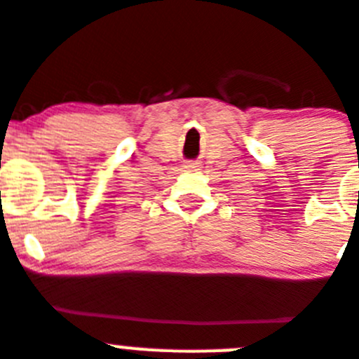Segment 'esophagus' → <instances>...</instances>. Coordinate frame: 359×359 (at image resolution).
<instances>
[{
  "instance_id": "esophagus-1",
  "label": "esophagus",
  "mask_w": 359,
  "mask_h": 359,
  "mask_svg": "<svg viewBox=\"0 0 359 359\" xmlns=\"http://www.w3.org/2000/svg\"><path fill=\"white\" fill-rule=\"evenodd\" d=\"M186 168H187V170H196V168H198V164L189 163V164H186Z\"/></svg>"
}]
</instances>
